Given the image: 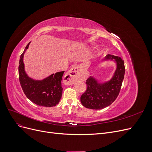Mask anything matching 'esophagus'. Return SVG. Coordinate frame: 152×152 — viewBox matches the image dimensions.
Returning a JSON list of instances; mask_svg holds the SVG:
<instances>
[{
    "label": "esophagus",
    "mask_w": 152,
    "mask_h": 152,
    "mask_svg": "<svg viewBox=\"0 0 152 152\" xmlns=\"http://www.w3.org/2000/svg\"><path fill=\"white\" fill-rule=\"evenodd\" d=\"M80 76V68L78 66H74L66 72L64 80H65L66 84L72 85L74 83V82L77 79H79Z\"/></svg>",
    "instance_id": "esophagus-1"
}]
</instances>
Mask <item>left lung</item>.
<instances>
[{
	"label": "left lung",
	"mask_w": 152,
	"mask_h": 152,
	"mask_svg": "<svg viewBox=\"0 0 152 152\" xmlns=\"http://www.w3.org/2000/svg\"><path fill=\"white\" fill-rule=\"evenodd\" d=\"M108 61L116 64V69L111 79L101 82L91 75L86 80L87 90L81 96L80 102L87 108L101 110L107 107L119 94L125 74L124 60L119 56L108 54L102 62Z\"/></svg>",
	"instance_id": "left-lung-1"
}]
</instances>
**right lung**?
<instances>
[{
	"label": "right lung",
	"mask_w": 152,
	"mask_h": 152,
	"mask_svg": "<svg viewBox=\"0 0 152 152\" xmlns=\"http://www.w3.org/2000/svg\"><path fill=\"white\" fill-rule=\"evenodd\" d=\"M30 42L26 45L20 56L19 62V79L25 94L31 102L39 106L52 107L59 103L61 98L63 88L61 79L65 71L53 73L42 80L30 77L25 70L24 54Z\"/></svg>",
	"instance_id": "right-lung-1"
}]
</instances>
